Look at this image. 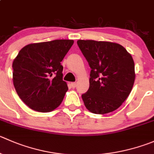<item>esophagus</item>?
I'll use <instances>...</instances> for the list:
<instances>
[{
    "label": "esophagus",
    "instance_id": "esophagus-1",
    "mask_svg": "<svg viewBox=\"0 0 154 154\" xmlns=\"http://www.w3.org/2000/svg\"><path fill=\"white\" fill-rule=\"evenodd\" d=\"M71 86L72 88H75L76 86H77V83H74V82H73V83H71Z\"/></svg>",
    "mask_w": 154,
    "mask_h": 154
}]
</instances>
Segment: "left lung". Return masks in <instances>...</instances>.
<instances>
[{"label":"left lung","mask_w":154,"mask_h":154,"mask_svg":"<svg viewBox=\"0 0 154 154\" xmlns=\"http://www.w3.org/2000/svg\"><path fill=\"white\" fill-rule=\"evenodd\" d=\"M77 45L91 68L89 88L82 98L96 114L117 110L130 94L135 79L130 53L117 43L79 40Z\"/></svg>","instance_id":"8db88e82"}]
</instances>
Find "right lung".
<instances>
[{
  "mask_svg": "<svg viewBox=\"0 0 154 154\" xmlns=\"http://www.w3.org/2000/svg\"><path fill=\"white\" fill-rule=\"evenodd\" d=\"M73 44V40L30 44L15 58L13 85L19 98L31 109L47 113L61 104L68 89L62 80L61 62Z\"/></svg>",
  "mask_w": 154,
  "mask_h": 154,
  "instance_id": "obj_1",
  "label": "right lung"
}]
</instances>
